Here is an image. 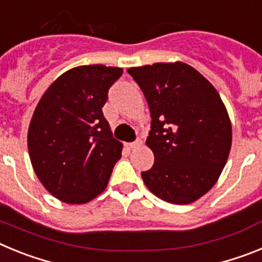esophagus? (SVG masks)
Instances as JSON below:
<instances>
[{
	"label": "esophagus",
	"mask_w": 262,
	"mask_h": 262,
	"mask_svg": "<svg viewBox=\"0 0 262 262\" xmlns=\"http://www.w3.org/2000/svg\"><path fill=\"white\" fill-rule=\"evenodd\" d=\"M142 144H143L142 140H136L135 143H127L126 147L128 148V149H135V148L140 147V145H142Z\"/></svg>",
	"instance_id": "esophagus-1"
}]
</instances>
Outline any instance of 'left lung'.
Returning a JSON list of instances; mask_svg holds the SVG:
<instances>
[{
  "mask_svg": "<svg viewBox=\"0 0 262 262\" xmlns=\"http://www.w3.org/2000/svg\"><path fill=\"white\" fill-rule=\"evenodd\" d=\"M151 111L145 144L155 164L142 173L145 186L173 205L198 201L216 184L232 144V126L212 84L182 61L127 69Z\"/></svg>",
  "mask_w": 262,
  "mask_h": 262,
  "instance_id": "left-lung-1",
  "label": "left lung"
}]
</instances>
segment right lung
I'll use <instances>...</instances> for the list:
<instances>
[{
	"instance_id": "add662e5",
	"label": "right lung",
	"mask_w": 262,
	"mask_h": 262,
	"mask_svg": "<svg viewBox=\"0 0 262 262\" xmlns=\"http://www.w3.org/2000/svg\"><path fill=\"white\" fill-rule=\"evenodd\" d=\"M123 69L102 64L64 72L32 114L27 147L46 190L69 205H84L106 189L123 144L102 113L108 88Z\"/></svg>"
}]
</instances>
